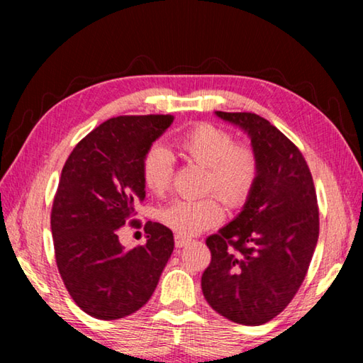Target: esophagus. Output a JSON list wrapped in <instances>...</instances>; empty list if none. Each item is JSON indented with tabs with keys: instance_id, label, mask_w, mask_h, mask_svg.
I'll return each instance as SVG.
<instances>
[{
	"instance_id": "esophagus-1",
	"label": "esophagus",
	"mask_w": 363,
	"mask_h": 363,
	"mask_svg": "<svg viewBox=\"0 0 363 363\" xmlns=\"http://www.w3.org/2000/svg\"><path fill=\"white\" fill-rule=\"evenodd\" d=\"M174 243H176L177 248H182V247H186V245L189 243V238L182 237V235H176L174 237Z\"/></svg>"
}]
</instances>
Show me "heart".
<instances>
[{
  "label": "heart",
  "mask_w": 363,
  "mask_h": 363,
  "mask_svg": "<svg viewBox=\"0 0 363 363\" xmlns=\"http://www.w3.org/2000/svg\"><path fill=\"white\" fill-rule=\"evenodd\" d=\"M184 160L206 168L205 192H216L227 205L247 203L261 174L259 155L253 145L235 143L233 134L208 121L190 126L176 138ZM140 176L150 192L162 195L173 184L174 160L162 145H152L140 160ZM224 218L216 195L200 200H174L158 210V220L177 235L192 237L218 225Z\"/></svg>",
  "instance_id": "heart-1"
}]
</instances>
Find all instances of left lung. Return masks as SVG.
Listing matches in <instances>:
<instances>
[{"label": "left lung", "mask_w": 363, "mask_h": 363, "mask_svg": "<svg viewBox=\"0 0 363 363\" xmlns=\"http://www.w3.org/2000/svg\"><path fill=\"white\" fill-rule=\"evenodd\" d=\"M250 134L261 174L242 213L206 238L211 262L201 275L214 311L242 325H262L291 303L318 240L311 169L284 133L250 112H216Z\"/></svg>", "instance_id": "8db88e82"}]
</instances>
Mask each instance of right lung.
<instances>
[{"label": "right lung", "mask_w": 363, "mask_h": 363, "mask_svg": "<svg viewBox=\"0 0 363 363\" xmlns=\"http://www.w3.org/2000/svg\"><path fill=\"white\" fill-rule=\"evenodd\" d=\"M173 123L171 115H123L104 121L75 145L60 174L51 211L54 253L79 309L116 320L155 291L174 248L168 227L147 223L145 245L126 250L120 227L145 199L144 153Z\"/></svg>", "instance_id": "right-lung-1"}]
</instances>
